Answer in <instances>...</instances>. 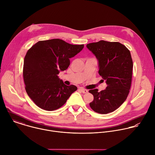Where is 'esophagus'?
Instances as JSON below:
<instances>
[{"label":"esophagus","instance_id":"34e87169","mask_svg":"<svg viewBox=\"0 0 155 155\" xmlns=\"http://www.w3.org/2000/svg\"><path fill=\"white\" fill-rule=\"evenodd\" d=\"M79 90H80L83 94H86V93H87V92H88L87 90H86V89H84V88H80Z\"/></svg>","mask_w":155,"mask_h":155}]
</instances>
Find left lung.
<instances>
[{"mask_svg":"<svg viewBox=\"0 0 155 155\" xmlns=\"http://www.w3.org/2000/svg\"><path fill=\"white\" fill-rule=\"evenodd\" d=\"M86 47L98 61V74L106 80V89L89 92L94 95L90 103L97 113L106 114L117 109L126 101L132 83L133 61L130 51L119 42L100 40Z\"/></svg>","mask_w":155,"mask_h":155,"instance_id":"1","label":"left lung"}]
</instances>
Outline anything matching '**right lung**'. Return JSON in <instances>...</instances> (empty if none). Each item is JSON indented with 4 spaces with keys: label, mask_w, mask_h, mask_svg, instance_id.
I'll list each match as a JSON object with an SVG mask.
<instances>
[{
    "label": "right lung",
    "mask_w": 155,
    "mask_h": 155,
    "mask_svg": "<svg viewBox=\"0 0 155 155\" xmlns=\"http://www.w3.org/2000/svg\"><path fill=\"white\" fill-rule=\"evenodd\" d=\"M83 48L84 45L54 38L39 41L27 51L23 69L25 89L38 107L48 111L57 110L77 91L74 85H65L58 74L68 69L69 58Z\"/></svg>",
    "instance_id": "right-lung-1"
}]
</instances>
